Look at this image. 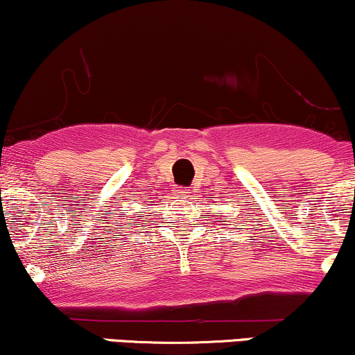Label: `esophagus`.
Segmentation results:
<instances>
[{
    "label": "esophagus",
    "instance_id": "esophagus-1",
    "mask_svg": "<svg viewBox=\"0 0 355 355\" xmlns=\"http://www.w3.org/2000/svg\"><path fill=\"white\" fill-rule=\"evenodd\" d=\"M174 194H176V198H179V199H186L187 194H189V193H187V189H184V187H178L176 193H174Z\"/></svg>",
    "mask_w": 355,
    "mask_h": 355
}]
</instances>
